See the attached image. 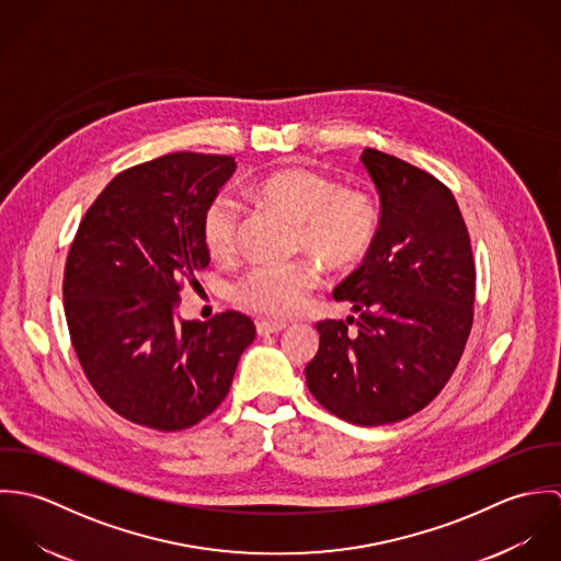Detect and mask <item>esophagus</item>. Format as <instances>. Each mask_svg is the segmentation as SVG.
Instances as JSON below:
<instances>
[{
    "label": "esophagus",
    "mask_w": 561,
    "mask_h": 561,
    "mask_svg": "<svg viewBox=\"0 0 561 561\" xmlns=\"http://www.w3.org/2000/svg\"><path fill=\"white\" fill-rule=\"evenodd\" d=\"M285 328H287V323H283V321H256V332H259L261 336L276 334V332H280V330H285Z\"/></svg>",
    "instance_id": "34e87169"
}]
</instances>
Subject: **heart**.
<instances>
[{"label": "heart", "mask_w": 561, "mask_h": 561, "mask_svg": "<svg viewBox=\"0 0 561 561\" xmlns=\"http://www.w3.org/2000/svg\"><path fill=\"white\" fill-rule=\"evenodd\" d=\"M250 198L296 225V245L313 254L328 270H347L367 256L378 238L382 214L374 192L363 185H339L311 168H280L250 185ZM240 203L218 194L203 214V240L214 256L238 252ZM320 272L311 261L256 265L236 285L243 309L285 320L300 311Z\"/></svg>", "instance_id": "1"}]
</instances>
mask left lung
Here are the masks:
<instances>
[{
	"label": "left lung",
	"mask_w": 561,
	"mask_h": 561,
	"mask_svg": "<svg viewBox=\"0 0 561 561\" xmlns=\"http://www.w3.org/2000/svg\"><path fill=\"white\" fill-rule=\"evenodd\" d=\"M360 161L380 194V231L332 291L356 318L318 323L320 350L305 374L339 419L387 425L423 410L456 371L473 325L476 263L445 183L376 149Z\"/></svg>",
	"instance_id": "8db88e82"
}]
</instances>
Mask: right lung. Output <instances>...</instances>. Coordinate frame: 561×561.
<instances>
[{"label":"right lung","mask_w":561,"mask_h":561,"mask_svg":"<svg viewBox=\"0 0 561 561\" xmlns=\"http://www.w3.org/2000/svg\"><path fill=\"white\" fill-rule=\"evenodd\" d=\"M229 156L170 153L116 174L85 211L65 267V313L81 369L116 414L161 432L196 425L227 398L256 330L227 311L176 318L183 283L209 265L203 214Z\"/></svg>","instance_id":"obj_1"}]
</instances>
